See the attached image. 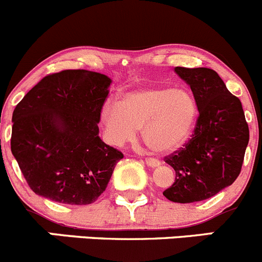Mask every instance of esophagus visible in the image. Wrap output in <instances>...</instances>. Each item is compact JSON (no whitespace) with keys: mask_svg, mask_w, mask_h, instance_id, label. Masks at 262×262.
Segmentation results:
<instances>
[{"mask_svg":"<svg viewBox=\"0 0 262 262\" xmlns=\"http://www.w3.org/2000/svg\"><path fill=\"white\" fill-rule=\"evenodd\" d=\"M145 162H146V164L151 168L159 167V165L162 164V163H160L158 159H155V158H146V159H145Z\"/></svg>","mask_w":262,"mask_h":262,"instance_id":"obj_1","label":"esophagus"}]
</instances>
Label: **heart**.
<instances>
[{
	"label": "heart",
	"mask_w": 262,
	"mask_h": 262,
	"mask_svg": "<svg viewBox=\"0 0 262 262\" xmlns=\"http://www.w3.org/2000/svg\"><path fill=\"white\" fill-rule=\"evenodd\" d=\"M198 103L183 88L142 86L108 100L100 122L110 144L121 146L141 128L142 139L154 151L167 152L185 144L198 121Z\"/></svg>",
	"instance_id": "1"
}]
</instances>
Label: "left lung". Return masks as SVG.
<instances>
[{
  "label": "left lung",
  "instance_id": "obj_1",
  "mask_svg": "<svg viewBox=\"0 0 262 262\" xmlns=\"http://www.w3.org/2000/svg\"><path fill=\"white\" fill-rule=\"evenodd\" d=\"M174 72L192 90L199 118L192 139L165 158L176 180L163 195L190 204L216 195L237 180L250 131L242 103L214 70L176 67Z\"/></svg>",
  "mask_w": 262,
  "mask_h": 262
}]
</instances>
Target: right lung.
Masks as SVG:
<instances>
[{
	"mask_svg": "<svg viewBox=\"0 0 262 262\" xmlns=\"http://www.w3.org/2000/svg\"><path fill=\"white\" fill-rule=\"evenodd\" d=\"M111 82L99 72L64 70L43 77L16 105L11 151L37 195L88 205L105 191L123 158L99 137Z\"/></svg>",
	"mask_w": 262,
	"mask_h": 262,
	"instance_id": "add662e5",
	"label": "right lung"
}]
</instances>
